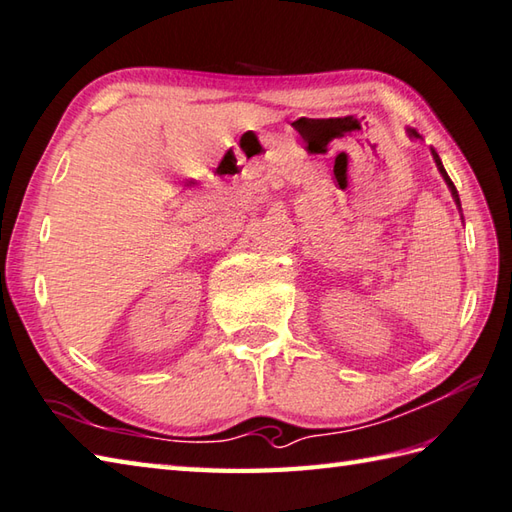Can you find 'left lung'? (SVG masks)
Segmentation results:
<instances>
[{
    "instance_id": "1",
    "label": "left lung",
    "mask_w": 512,
    "mask_h": 512,
    "mask_svg": "<svg viewBox=\"0 0 512 512\" xmlns=\"http://www.w3.org/2000/svg\"><path fill=\"white\" fill-rule=\"evenodd\" d=\"M408 135L410 137H419V133L415 128H408ZM430 153H433V159H435V164H437V168H439V173H442V177H444V182L448 184V188H450V193H453V199H455V204L459 206V210H462V202H459V193H457V188H455V184L450 182V177H448V173H446V168H444V164H442V159H439V155L435 153V148H430Z\"/></svg>"
}]
</instances>
